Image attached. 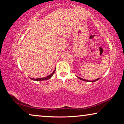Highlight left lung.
Segmentation results:
<instances>
[{
  "label": "left lung",
  "mask_w": 124,
  "mask_h": 124,
  "mask_svg": "<svg viewBox=\"0 0 124 124\" xmlns=\"http://www.w3.org/2000/svg\"><path fill=\"white\" fill-rule=\"evenodd\" d=\"M78 77V78L79 79L83 80V81H85V82H95V81H96V80H98L99 79H100V78H97V79H96V80H91V81H89L88 80H85V79H84L81 78H80V77Z\"/></svg>",
  "instance_id": "obj_1"
}]
</instances>
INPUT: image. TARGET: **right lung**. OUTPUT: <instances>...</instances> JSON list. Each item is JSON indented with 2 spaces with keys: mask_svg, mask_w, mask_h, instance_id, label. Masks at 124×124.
<instances>
[{
  "mask_svg": "<svg viewBox=\"0 0 124 124\" xmlns=\"http://www.w3.org/2000/svg\"><path fill=\"white\" fill-rule=\"evenodd\" d=\"M55 70H56V69H55V70L51 74L49 75H48V76L46 77H44V78H36V79H33V78H31L32 80H36V81H41V80H45L49 79H50L52 77H53V75L54 74Z\"/></svg>",
  "mask_w": 124,
  "mask_h": 124,
  "instance_id": "add662e5",
  "label": "right lung"
}]
</instances>
